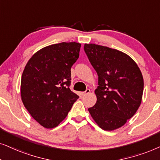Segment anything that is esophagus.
Returning a JSON list of instances; mask_svg holds the SVG:
<instances>
[{"label":"esophagus","instance_id":"obj_1","mask_svg":"<svg viewBox=\"0 0 160 160\" xmlns=\"http://www.w3.org/2000/svg\"><path fill=\"white\" fill-rule=\"evenodd\" d=\"M90 92H91L90 89H86V90L85 91H83V92L80 93V95H81V97H84V96L87 95V94H88V93H89Z\"/></svg>","mask_w":160,"mask_h":160}]
</instances>
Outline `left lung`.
Wrapping results in <instances>:
<instances>
[{
	"label": "left lung",
	"mask_w": 160,
	"mask_h": 160,
	"mask_svg": "<svg viewBox=\"0 0 160 160\" xmlns=\"http://www.w3.org/2000/svg\"><path fill=\"white\" fill-rule=\"evenodd\" d=\"M84 50L98 74L97 102L88 108L104 130L120 128L132 117L142 101L143 78L137 63L116 49L85 44Z\"/></svg>",
	"instance_id": "left-lung-1"
}]
</instances>
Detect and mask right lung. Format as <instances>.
Returning a JSON list of instances; mask_svg holds the SVG:
<instances>
[{
  "mask_svg": "<svg viewBox=\"0 0 160 160\" xmlns=\"http://www.w3.org/2000/svg\"><path fill=\"white\" fill-rule=\"evenodd\" d=\"M81 44L61 42L41 49L28 61L21 78L22 101L42 127L52 129L64 119L79 97L70 90L71 68Z\"/></svg>",
  "mask_w": 160,
  "mask_h": 160,
  "instance_id": "right-lung-1",
  "label": "right lung"
}]
</instances>
